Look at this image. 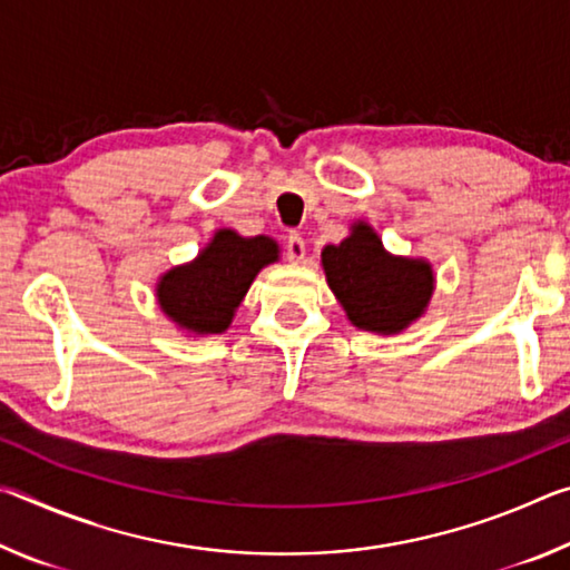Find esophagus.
Returning a JSON list of instances; mask_svg holds the SVG:
<instances>
[{"label":"esophagus","instance_id":"obj_1","mask_svg":"<svg viewBox=\"0 0 570 570\" xmlns=\"http://www.w3.org/2000/svg\"><path fill=\"white\" fill-rule=\"evenodd\" d=\"M286 256H288V262L304 264V258H306V244H304V238L298 236V234H292V236L286 238Z\"/></svg>","mask_w":570,"mask_h":570}]
</instances>
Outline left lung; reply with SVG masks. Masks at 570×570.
<instances>
[{
    "label": "left lung",
    "mask_w": 570,
    "mask_h": 570,
    "mask_svg": "<svg viewBox=\"0 0 570 570\" xmlns=\"http://www.w3.org/2000/svg\"><path fill=\"white\" fill-rule=\"evenodd\" d=\"M322 268L346 320L372 334H400L422 320L435 294L428 258L394 256L366 220H354L342 244L322 248Z\"/></svg>",
    "instance_id": "left-lung-1"
}]
</instances>
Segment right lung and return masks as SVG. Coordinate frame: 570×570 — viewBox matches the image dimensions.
Listing matches in <instances>:
<instances>
[{"label":"right lung","instance_id":"obj_1","mask_svg":"<svg viewBox=\"0 0 570 570\" xmlns=\"http://www.w3.org/2000/svg\"><path fill=\"white\" fill-rule=\"evenodd\" d=\"M282 258L272 236H240L218 228L193 262L158 276L156 302L186 336L224 334L258 272Z\"/></svg>","mask_w":570,"mask_h":570}]
</instances>
